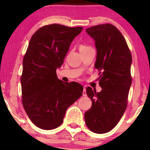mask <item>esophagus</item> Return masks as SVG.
I'll return each instance as SVG.
<instances>
[{
	"instance_id": "obj_1",
	"label": "esophagus",
	"mask_w": 150,
	"mask_h": 150,
	"mask_svg": "<svg viewBox=\"0 0 150 150\" xmlns=\"http://www.w3.org/2000/svg\"><path fill=\"white\" fill-rule=\"evenodd\" d=\"M83 96H87V93H86V89H85V87H84V89H83Z\"/></svg>"
}]
</instances>
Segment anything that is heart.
<instances>
[{
  "label": "heart",
  "mask_w": 150,
  "mask_h": 150,
  "mask_svg": "<svg viewBox=\"0 0 150 150\" xmlns=\"http://www.w3.org/2000/svg\"><path fill=\"white\" fill-rule=\"evenodd\" d=\"M88 48V47L85 46H81V48H80V49H84V48Z\"/></svg>",
  "instance_id": "obj_1"
}]
</instances>
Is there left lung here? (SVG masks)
I'll return each instance as SVG.
<instances>
[{
  "label": "left lung",
  "instance_id": "1",
  "mask_svg": "<svg viewBox=\"0 0 150 150\" xmlns=\"http://www.w3.org/2000/svg\"><path fill=\"white\" fill-rule=\"evenodd\" d=\"M95 41L97 50L94 67L100 74V92L91 87L86 89L92 101L85 113L87 126L92 132L103 134L114 128L126 109L132 84V55L126 40L115 26L100 24L86 29Z\"/></svg>",
  "mask_w": 150,
  "mask_h": 150
}]
</instances>
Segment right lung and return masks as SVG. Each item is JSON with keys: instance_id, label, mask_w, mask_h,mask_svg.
Here are the masks:
<instances>
[{"instance_id": "1", "label": "right lung", "mask_w": 150, "mask_h": 150, "mask_svg": "<svg viewBox=\"0 0 150 150\" xmlns=\"http://www.w3.org/2000/svg\"><path fill=\"white\" fill-rule=\"evenodd\" d=\"M83 28L50 24L38 29L30 40L22 63V101L31 122L43 130L60 126L67 108L83 94L81 84L63 82L56 72Z\"/></svg>"}]
</instances>
